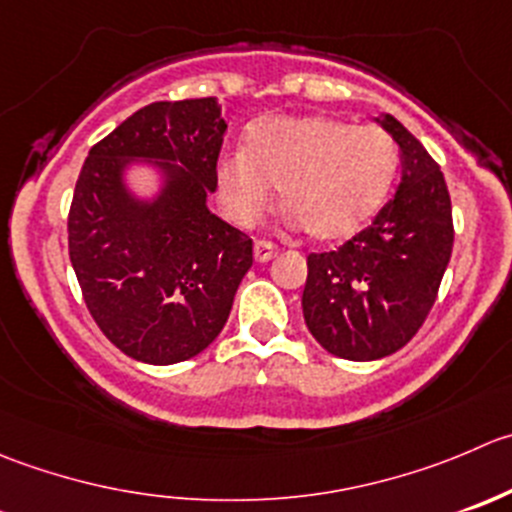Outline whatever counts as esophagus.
I'll return each mask as SVG.
<instances>
[{
	"mask_svg": "<svg viewBox=\"0 0 512 512\" xmlns=\"http://www.w3.org/2000/svg\"><path fill=\"white\" fill-rule=\"evenodd\" d=\"M275 255H277L275 242H270V240H257L255 242V260L257 262H267V260H272Z\"/></svg>",
	"mask_w": 512,
	"mask_h": 512,
	"instance_id": "esophagus-1",
	"label": "esophagus"
}]
</instances>
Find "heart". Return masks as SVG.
I'll return each mask as SVG.
<instances>
[{
	"instance_id": "heart-1",
	"label": "heart",
	"mask_w": 512,
	"mask_h": 512,
	"mask_svg": "<svg viewBox=\"0 0 512 512\" xmlns=\"http://www.w3.org/2000/svg\"><path fill=\"white\" fill-rule=\"evenodd\" d=\"M398 167V142L380 127L272 117L247 130L245 152L217 160L215 190L227 220L252 227L277 187L292 225H302L312 240H342L380 210Z\"/></svg>"
}]
</instances>
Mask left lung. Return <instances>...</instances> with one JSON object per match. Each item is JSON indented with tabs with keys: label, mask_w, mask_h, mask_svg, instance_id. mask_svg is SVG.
I'll return each instance as SVG.
<instances>
[{
	"label": "left lung",
	"mask_w": 512,
	"mask_h": 512,
	"mask_svg": "<svg viewBox=\"0 0 512 512\" xmlns=\"http://www.w3.org/2000/svg\"><path fill=\"white\" fill-rule=\"evenodd\" d=\"M380 124L400 145L398 192L345 245L307 255V330L345 360H377L408 345L433 310L453 252V207L440 165L398 119L385 114Z\"/></svg>",
	"instance_id": "8db88e82"
}]
</instances>
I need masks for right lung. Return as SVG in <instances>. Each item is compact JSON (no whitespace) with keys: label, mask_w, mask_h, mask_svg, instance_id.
Masks as SVG:
<instances>
[{"label":"right lung","mask_w":512,"mask_h":512,"mask_svg":"<svg viewBox=\"0 0 512 512\" xmlns=\"http://www.w3.org/2000/svg\"><path fill=\"white\" fill-rule=\"evenodd\" d=\"M227 124L215 97L152 102L89 150L67 217L84 305L112 345L150 365L205 350L252 267V240L207 210ZM166 162L155 203L132 201L123 165Z\"/></svg>","instance_id":"right-lung-1"}]
</instances>
